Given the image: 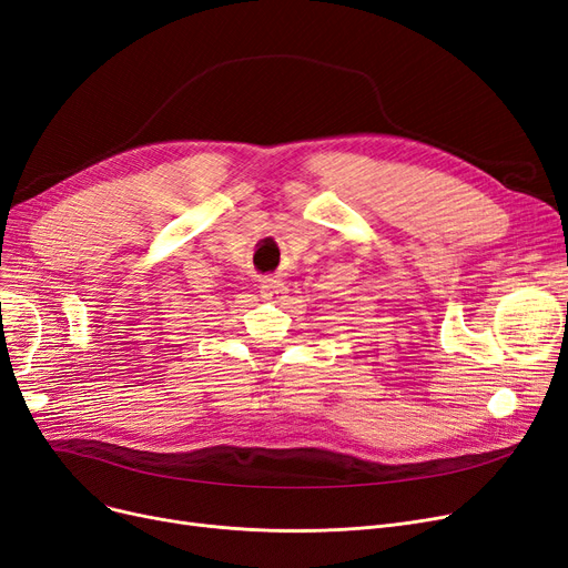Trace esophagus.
Instances as JSON below:
<instances>
[{
  "label": "esophagus",
  "instance_id": "esophagus-1",
  "mask_svg": "<svg viewBox=\"0 0 568 568\" xmlns=\"http://www.w3.org/2000/svg\"><path fill=\"white\" fill-rule=\"evenodd\" d=\"M262 297L266 300V302H273V304H278L281 300H283V295H285V285L278 281V278H264L262 281Z\"/></svg>",
  "mask_w": 568,
  "mask_h": 568
}]
</instances>
